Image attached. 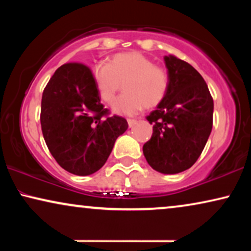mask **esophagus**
<instances>
[{"label":"esophagus","instance_id":"34e87169","mask_svg":"<svg viewBox=\"0 0 251 251\" xmlns=\"http://www.w3.org/2000/svg\"><path fill=\"white\" fill-rule=\"evenodd\" d=\"M128 125H129L130 128H132V126L136 125V120H133V119H128Z\"/></svg>","mask_w":251,"mask_h":251}]
</instances>
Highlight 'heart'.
I'll list each match as a JSON object with an SVG mask.
<instances>
[{"mask_svg": "<svg viewBox=\"0 0 251 251\" xmlns=\"http://www.w3.org/2000/svg\"><path fill=\"white\" fill-rule=\"evenodd\" d=\"M92 81L102 100H114L123 83L125 92L114 101L113 112L135 115L145 107H155L166 97L169 76L149 57L140 52L119 53L111 63L97 64L91 72Z\"/></svg>", "mask_w": 251, "mask_h": 251, "instance_id": "obj_1", "label": "heart"}]
</instances>
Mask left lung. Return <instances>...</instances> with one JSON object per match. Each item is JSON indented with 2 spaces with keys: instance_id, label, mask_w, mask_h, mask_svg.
<instances>
[{
  "instance_id": "8db88e82",
  "label": "left lung",
  "mask_w": 251,
  "mask_h": 251,
  "mask_svg": "<svg viewBox=\"0 0 251 251\" xmlns=\"http://www.w3.org/2000/svg\"><path fill=\"white\" fill-rule=\"evenodd\" d=\"M169 76L166 97L146 116L153 133L143 153L154 170L178 174L201 155L212 129L214 100L201 74L186 61L164 56Z\"/></svg>"
}]
</instances>
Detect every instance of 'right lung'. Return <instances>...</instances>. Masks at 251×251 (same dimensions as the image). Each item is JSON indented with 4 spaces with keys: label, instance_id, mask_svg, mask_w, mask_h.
Listing matches in <instances>:
<instances>
[{
    "label": "right lung",
    "instance_id": "obj_1",
    "mask_svg": "<svg viewBox=\"0 0 251 251\" xmlns=\"http://www.w3.org/2000/svg\"><path fill=\"white\" fill-rule=\"evenodd\" d=\"M108 114L88 66L70 63L54 72L44 88L40 120L48 149L61 168L88 176L104 166L128 129L126 119Z\"/></svg>",
    "mask_w": 251,
    "mask_h": 251
}]
</instances>
